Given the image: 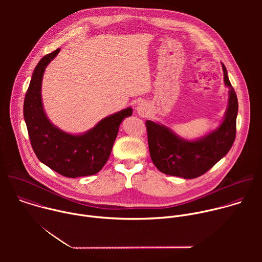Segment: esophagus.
Here are the masks:
<instances>
[{"mask_svg":"<svg viewBox=\"0 0 262 262\" xmlns=\"http://www.w3.org/2000/svg\"><path fill=\"white\" fill-rule=\"evenodd\" d=\"M136 111H137V113H138L139 116L146 117L148 115V113H149V106H148V104L145 101H140L137 104Z\"/></svg>","mask_w":262,"mask_h":262,"instance_id":"34e87169","label":"esophagus"}]
</instances>
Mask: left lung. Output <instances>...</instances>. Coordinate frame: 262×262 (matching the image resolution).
<instances>
[{
  "label": "left lung",
  "instance_id": "left-lung-1",
  "mask_svg": "<svg viewBox=\"0 0 262 262\" xmlns=\"http://www.w3.org/2000/svg\"><path fill=\"white\" fill-rule=\"evenodd\" d=\"M224 83L229 88L228 106L221 124L207 135L190 141L177 136L164 124L146 121L149 152L156 167L163 173L192 179L201 176L225 157L235 140L238 102L222 63Z\"/></svg>",
  "mask_w": 262,
  "mask_h": 262
}]
</instances>
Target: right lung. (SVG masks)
Segmentation results:
<instances>
[{
	"label": "right lung",
	"instance_id": "add662e5",
	"mask_svg": "<svg viewBox=\"0 0 262 262\" xmlns=\"http://www.w3.org/2000/svg\"><path fill=\"white\" fill-rule=\"evenodd\" d=\"M57 49L36 65L24 101V118L33 150L38 160L57 173L76 178L99 172L111 155L122 120L132 116L126 107L101 119L93 128L80 135L61 130L48 118L41 97L43 73L59 54Z\"/></svg>",
	"mask_w": 262,
	"mask_h": 262
}]
</instances>
